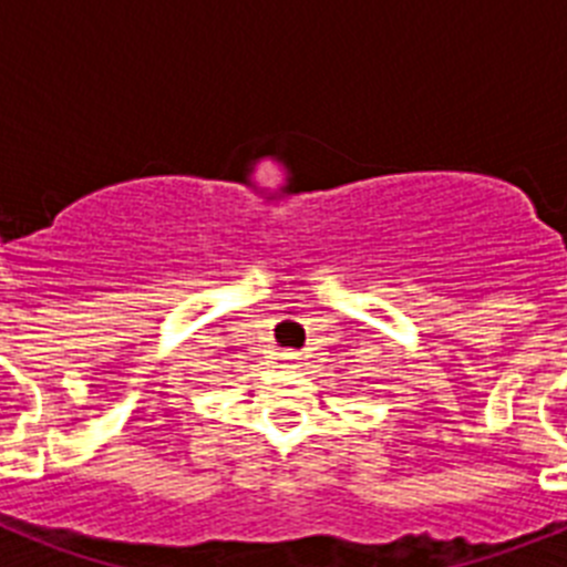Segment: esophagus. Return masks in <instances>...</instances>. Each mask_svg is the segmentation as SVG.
I'll return each instance as SVG.
<instances>
[{"label": "esophagus", "mask_w": 567, "mask_h": 567, "mask_svg": "<svg viewBox=\"0 0 567 567\" xmlns=\"http://www.w3.org/2000/svg\"><path fill=\"white\" fill-rule=\"evenodd\" d=\"M280 360H284V363H295V360H300V354L298 352H280Z\"/></svg>", "instance_id": "1"}]
</instances>
